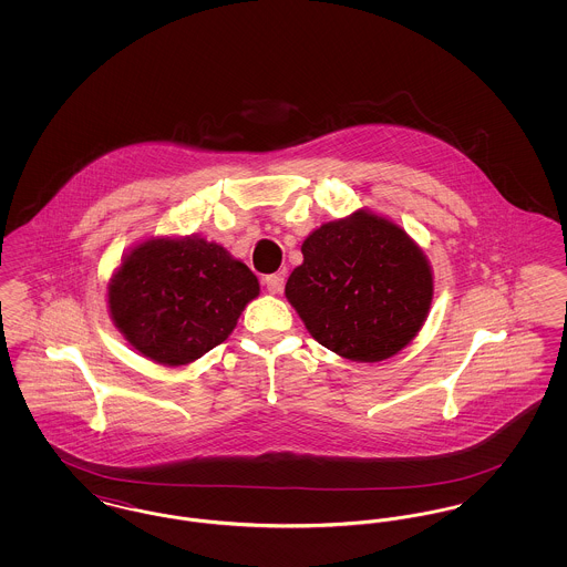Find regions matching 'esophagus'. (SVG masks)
<instances>
[{
  "label": "esophagus",
  "instance_id": "obj_1",
  "mask_svg": "<svg viewBox=\"0 0 567 567\" xmlns=\"http://www.w3.org/2000/svg\"><path fill=\"white\" fill-rule=\"evenodd\" d=\"M264 285H266L268 293H271V296H278V293H282L285 278H282L280 274H270V276H266V278H264Z\"/></svg>",
  "mask_w": 567,
  "mask_h": 567
}]
</instances>
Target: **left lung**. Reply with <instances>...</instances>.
I'll return each instance as SVG.
<instances>
[{"instance_id":"1","label":"left lung","mask_w":567,"mask_h":567,"mask_svg":"<svg viewBox=\"0 0 567 567\" xmlns=\"http://www.w3.org/2000/svg\"><path fill=\"white\" fill-rule=\"evenodd\" d=\"M301 255L285 296L324 349L377 363L405 349L427 321L432 264L393 218L359 208L327 220Z\"/></svg>"}]
</instances>
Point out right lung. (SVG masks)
<instances>
[{"instance_id": "1", "label": "right lung", "mask_w": 567, "mask_h": 567, "mask_svg": "<svg viewBox=\"0 0 567 567\" xmlns=\"http://www.w3.org/2000/svg\"><path fill=\"white\" fill-rule=\"evenodd\" d=\"M259 280L225 246L190 236H148L110 276L109 315L142 357L181 368L236 329Z\"/></svg>"}]
</instances>
